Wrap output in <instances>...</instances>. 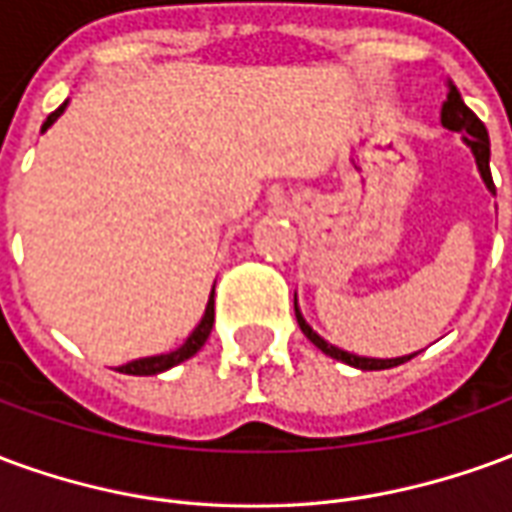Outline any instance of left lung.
Instances as JSON below:
<instances>
[{
  "label": "left lung",
  "instance_id": "left-lung-1",
  "mask_svg": "<svg viewBox=\"0 0 512 512\" xmlns=\"http://www.w3.org/2000/svg\"><path fill=\"white\" fill-rule=\"evenodd\" d=\"M441 123H444V128H450V131H461L463 139H466V145L472 147L474 158H477V169H480V175H483L485 186H488L491 191H496L494 178H491V167H488V158H491L488 131H485L483 120L474 115L469 106L463 104V98L455 84H450L447 101H444V106H441ZM293 307H296V321H299L301 332L307 334V340H310L312 345H318L323 354L332 356V359H337V362L359 367V370H389V367L403 365V362H408L411 356H417V354H411V356H397V359H367V356H356V354H348V351H340L337 345H329L323 337H318V334L312 332L310 323L301 318L299 304H296V301H293Z\"/></svg>",
  "mask_w": 512,
  "mask_h": 512
}]
</instances>
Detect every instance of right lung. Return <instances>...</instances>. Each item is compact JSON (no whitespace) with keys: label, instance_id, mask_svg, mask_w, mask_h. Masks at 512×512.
<instances>
[{"label":"right lung","instance_id":"add662e5","mask_svg":"<svg viewBox=\"0 0 512 512\" xmlns=\"http://www.w3.org/2000/svg\"><path fill=\"white\" fill-rule=\"evenodd\" d=\"M65 104H68V101H65ZM65 104H62L57 112H51V115L46 117L43 131H46V128H49L51 123H54V120L62 115ZM211 329H213V293H211V301H208V307H205V315H202L200 326H197V329L189 334V340L180 345L178 351H172V354H161V356H147V359L128 362V365L120 367V373H128V376H156V373H164V370H169V367L180 365V362H186V359H191V356L197 354L202 345H205V340H208Z\"/></svg>","mask_w":512,"mask_h":512}]
</instances>
